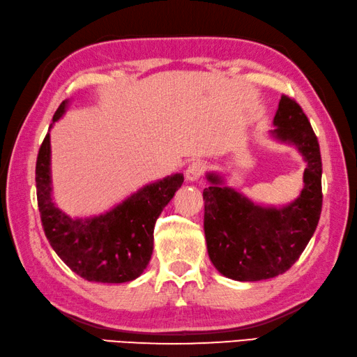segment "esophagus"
<instances>
[{
  "instance_id": "34e87169",
  "label": "esophagus",
  "mask_w": 357,
  "mask_h": 357,
  "mask_svg": "<svg viewBox=\"0 0 357 357\" xmlns=\"http://www.w3.org/2000/svg\"><path fill=\"white\" fill-rule=\"evenodd\" d=\"M206 172V164L203 160H193L189 164V167L185 168V179L187 181H197L201 176H203V173Z\"/></svg>"
}]
</instances>
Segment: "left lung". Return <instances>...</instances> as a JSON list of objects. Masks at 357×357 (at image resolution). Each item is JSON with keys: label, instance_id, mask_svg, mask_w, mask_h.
<instances>
[{"label": "left lung", "instance_id": "left-lung-1", "mask_svg": "<svg viewBox=\"0 0 357 357\" xmlns=\"http://www.w3.org/2000/svg\"><path fill=\"white\" fill-rule=\"evenodd\" d=\"M273 135L294 144L306 160L304 187L294 203L281 209L251 203L222 179L207 174L203 190L207 252L220 273L236 281H261L282 275L314 236L321 213L320 145L301 106L281 96Z\"/></svg>", "mask_w": 357, "mask_h": 357}]
</instances>
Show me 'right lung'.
<instances>
[{"mask_svg":"<svg viewBox=\"0 0 357 357\" xmlns=\"http://www.w3.org/2000/svg\"><path fill=\"white\" fill-rule=\"evenodd\" d=\"M66 106L67 101H62L53 121L61 119ZM183 183V174H172L145 185L105 215L73 220L51 198L50 132L36 164L37 204L45 236L76 275L93 282L120 284L144 273L151 259L156 220Z\"/></svg>","mask_w":357,"mask_h":357,"instance_id":"add662e5","label":"right lung"}]
</instances>
